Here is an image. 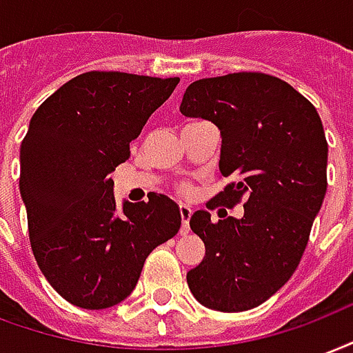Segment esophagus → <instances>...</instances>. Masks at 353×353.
<instances>
[{
    "mask_svg": "<svg viewBox=\"0 0 353 353\" xmlns=\"http://www.w3.org/2000/svg\"><path fill=\"white\" fill-rule=\"evenodd\" d=\"M179 213H181V234H189V221H190V215H192V210H190L189 205H185L181 203L179 205Z\"/></svg>",
    "mask_w": 353,
    "mask_h": 353,
    "instance_id": "esophagus-1",
    "label": "esophagus"
}]
</instances>
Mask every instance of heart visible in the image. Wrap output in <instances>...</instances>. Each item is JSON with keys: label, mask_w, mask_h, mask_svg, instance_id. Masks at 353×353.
<instances>
[{"label": "heart", "mask_w": 353, "mask_h": 353, "mask_svg": "<svg viewBox=\"0 0 353 353\" xmlns=\"http://www.w3.org/2000/svg\"><path fill=\"white\" fill-rule=\"evenodd\" d=\"M183 190H187V187H185V189H183Z\"/></svg>", "instance_id": "obj_1"}]
</instances>
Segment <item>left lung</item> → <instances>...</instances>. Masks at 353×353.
<instances>
[{
  "label": "left lung",
  "mask_w": 353,
  "mask_h": 353,
  "mask_svg": "<svg viewBox=\"0 0 353 353\" xmlns=\"http://www.w3.org/2000/svg\"><path fill=\"white\" fill-rule=\"evenodd\" d=\"M221 130L219 170L234 177L213 200L243 203V216L211 221L194 211L190 228L205 256L187 273L203 307L241 312L268 301L299 265L327 190V142L312 104L281 78L234 72L202 78L179 106Z\"/></svg>",
  "instance_id": "obj_1"
}]
</instances>
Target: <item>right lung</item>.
I'll list each match as a JSON object with an SVG mask.
<instances>
[{
	"mask_svg": "<svg viewBox=\"0 0 353 353\" xmlns=\"http://www.w3.org/2000/svg\"><path fill=\"white\" fill-rule=\"evenodd\" d=\"M179 78L83 72L37 108L20 145V194L33 256L59 296L108 309L130 296L143 262L181 226L174 200L117 210L110 174Z\"/></svg>",
	"mask_w": 353,
	"mask_h": 353,
	"instance_id": "1",
	"label": "right lung"
}]
</instances>
